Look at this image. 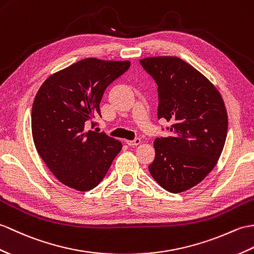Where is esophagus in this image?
Listing matches in <instances>:
<instances>
[{"label": "esophagus", "instance_id": "34e87169", "mask_svg": "<svg viewBox=\"0 0 254 254\" xmlns=\"http://www.w3.org/2000/svg\"><path fill=\"white\" fill-rule=\"evenodd\" d=\"M140 143H141L140 138H135L134 140H127V144L128 146H137V145H139Z\"/></svg>", "mask_w": 254, "mask_h": 254}]
</instances>
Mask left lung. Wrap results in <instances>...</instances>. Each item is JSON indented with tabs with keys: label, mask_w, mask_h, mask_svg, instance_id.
<instances>
[{
	"label": "left lung",
	"mask_w": 254,
	"mask_h": 254,
	"mask_svg": "<svg viewBox=\"0 0 254 254\" xmlns=\"http://www.w3.org/2000/svg\"><path fill=\"white\" fill-rule=\"evenodd\" d=\"M140 64L158 84V118L172 123L170 136L154 141L149 172L166 190L185 191L220 159L228 126L225 104L214 84L179 57H147Z\"/></svg>",
	"instance_id": "left-lung-1"
}]
</instances>
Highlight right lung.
I'll use <instances>...</instances> for the list:
<instances>
[{
  "mask_svg": "<svg viewBox=\"0 0 254 254\" xmlns=\"http://www.w3.org/2000/svg\"><path fill=\"white\" fill-rule=\"evenodd\" d=\"M129 64L128 61L85 58L51 74L40 86L31 110L33 143L64 185L79 191L93 190L120 152V140L86 131L85 125L100 116L106 87Z\"/></svg>",
  "mask_w": 254,
  "mask_h": 254,
  "instance_id": "right-lung-1",
  "label": "right lung"
}]
</instances>
